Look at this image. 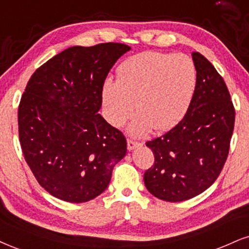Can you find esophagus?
Returning a JSON list of instances; mask_svg holds the SVG:
<instances>
[{
    "label": "esophagus",
    "instance_id": "1",
    "mask_svg": "<svg viewBox=\"0 0 249 249\" xmlns=\"http://www.w3.org/2000/svg\"><path fill=\"white\" fill-rule=\"evenodd\" d=\"M140 145H141V143L135 142V141H133V140H128L127 141V148H128V150H129V151H131V150H134L136 148H139Z\"/></svg>",
    "mask_w": 249,
    "mask_h": 249
}]
</instances>
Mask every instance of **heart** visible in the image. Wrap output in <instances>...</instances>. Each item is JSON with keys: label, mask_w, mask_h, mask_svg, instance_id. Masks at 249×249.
Returning <instances> with one entry per match:
<instances>
[{"label": "heart", "mask_w": 249, "mask_h": 249, "mask_svg": "<svg viewBox=\"0 0 249 249\" xmlns=\"http://www.w3.org/2000/svg\"><path fill=\"white\" fill-rule=\"evenodd\" d=\"M195 64L185 54L144 52L118 68V81L106 79L101 88L103 113L113 127H122L133 115L128 131L143 136L155 127L165 131L186 115L196 90Z\"/></svg>", "instance_id": "heart-1"}]
</instances>
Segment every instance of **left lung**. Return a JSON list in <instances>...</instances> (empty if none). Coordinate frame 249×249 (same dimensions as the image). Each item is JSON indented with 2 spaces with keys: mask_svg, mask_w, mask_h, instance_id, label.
I'll return each mask as SVG.
<instances>
[{
  "mask_svg": "<svg viewBox=\"0 0 249 249\" xmlns=\"http://www.w3.org/2000/svg\"><path fill=\"white\" fill-rule=\"evenodd\" d=\"M197 83L188 110L176 127L146 142L155 164L144 183L162 201L195 197L218 178L229 155L235 112L222 76L198 52L192 54Z\"/></svg>",
  "mask_w": 249,
  "mask_h": 249,
  "instance_id": "obj_1",
  "label": "left lung"
}]
</instances>
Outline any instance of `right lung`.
<instances>
[{"label": "right lung", "mask_w": 249, "mask_h": 249, "mask_svg": "<svg viewBox=\"0 0 249 249\" xmlns=\"http://www.w3.org/2000/svg\"><path fill=\"white\" fill-rule=\"evenodd\" d=\"M130 47L73 46L31 76L18 107L24 157L51 195L83 203L105 192L127 153L122 133L98 114L110 68Z\"/></svg>", "instance_id": "right-lung-1"}]
</instances>
